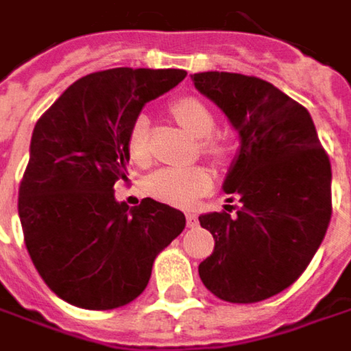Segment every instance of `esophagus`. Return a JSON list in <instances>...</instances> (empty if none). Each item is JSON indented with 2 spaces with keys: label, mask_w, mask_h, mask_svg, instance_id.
Masks as SVG:
<instances>
[{
  "label": "esophagus",
  "mask_w": 351,
  "mask_h": 351,
  "mask_svg": "<svg viewBox=\"0 0 351 351\" xmlns=\"http://www.w3.org/2000/svg\"><path fill=\"white\" fill-rule=\"evenodd\" d=\"M196 224H198V218H196V215L189 213V215H186V226H189V228H195Z\"/></svg>",
  "instance_id": "obj_1"
}]
</instances>
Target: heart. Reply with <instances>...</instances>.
Here are the masks:
<instances>
[{
    "label": "heart",
    "mask_w": 351,
    "mask_h": 351,
    "mask_svg": "<svg viewBox=\"0 0 351 351\" xmlns=\"http://www.w3.org/2000/svg\"><path fill=\"white\" fill-rule=\"evenodd\" d=\"M176 121L200 141V151L210 158H222L226 153L224 143L213 136L217 129V119L213 111L196 97H180L171 107ZM127 151L133 160L145 162L149 158V119L147 114H136L127 133ZM213 186V176L206 169H175L167 167L147 178V193L162 202L176 206H191L198 196L208 193Z\"/></svg>",
    "instance_id": "obj_1"
}]
</instances>
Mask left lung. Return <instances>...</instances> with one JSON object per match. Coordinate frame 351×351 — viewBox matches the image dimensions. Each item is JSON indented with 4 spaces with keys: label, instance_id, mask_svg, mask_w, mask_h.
<instances>
[{
    "label": "left lung",
    "instance_id": "1",
    "mask_svg": "<svg viewBox=\"0 0 351 351\" xmlns=\"http://www.w3.org/2000/svg\"><path fill=\"white\" fill-rule=\"evenodd\" d=\"M240 134L224 191L232 208L198 217L215 238L202 284L224 302L254 304L292 286L308 268L332 218V167L306 107L272 83L240 73H195ZM232 202V198H230Z\"/></svg>",
    "mask_w": 351,
    "mask_h": 351
}]
</instances>
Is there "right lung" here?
<instances>
[{"label":"right lung","instance_id":"obj_1","mask_svg":"<svg viewBox=\"0 0 351 351\" xmlns=\"http://www.w3.org/2000/svg\"><path fill=\"white\" fill-rule=\"evenodd\" d=\"M182 69L117 67L81 77L39 117L17 210L33 266L53 292L85 310H114L147 288L155 258L184 230V215L143 198L129 208L127 133L145 103Z\"/></svg>","mask_w":351,"mask_h":351}]
</instances>
